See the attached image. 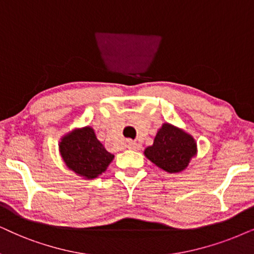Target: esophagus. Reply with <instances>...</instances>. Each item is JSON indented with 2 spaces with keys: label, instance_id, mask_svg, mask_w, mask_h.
<instances>
[{
  "label": "esophagus",
  "instance_id": "esophagus-1",
  "mask_svg": "<svg viewBox=\"0 0 254 254\" xmlns=\"http://www.w3.org/2000/svg\"><path fill=\"white\" fill-rule=\"evenodd\" d=\"M127 149L133 150V151H138V150H140V145L138 143H136V142L129 140V142H127Z\"/></svg>",
  "mask_w": 254,
  "mask_h": 254
}]
</instances>
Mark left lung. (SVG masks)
<instances>
[{"label":"left lung","mask_w":254,"mask_h":254,"mask_svg":"<svg viewBox=\"0 0 254 254\" xmlns=\"http://www.w3.org/2000/svg\"><path fill=\"white\" fill-rule=\"evenodd\" d=\"M144 155L166 172H182L197 155V142L183 129L164 123L157 131L152 145L144 150Z\"/></svg>","instance_id":"8db88e82"}]
</instances>
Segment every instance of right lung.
<instances>
[{
    "mask_svg": "<svg viewBox=\"0 0 254 254\" xmlns=\"http://www.w3.org/2000/svg\"><path fill=\"white\" fill-rule=\"evenodd\" d=\"M59 150L66 168L83 179L97 178L115 158L97 139L91 127H77L64 134Z\"/></svg>",
    "mask_w": 254,
    "mask_h": 254,
    "instance_id": "right-lung-1",
    "label": "right lung"
}]
</instances>
